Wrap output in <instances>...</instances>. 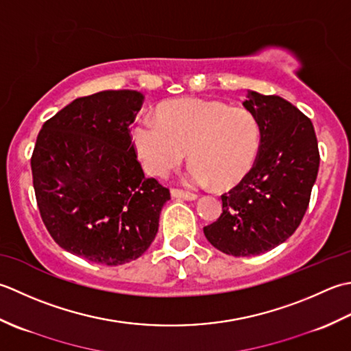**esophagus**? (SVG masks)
<instances>
[{
	"label": "esophagus",
	"instance_id": "obj_1",
	"mask_svg": "<svg viewBox=\"0 0 351 351\" xmlns=\"http://www.w3.org/2000/svg\"><path fill=\"white\" fill-rule=\"evenodd\" d=\"M171 195L174 198H180V199H188V202H194L198 197L195 194H192L189 191H183V189H171Z\"/></svg>",
	"mask_w": 351,
	"mask_h": 351
}]
</instances>
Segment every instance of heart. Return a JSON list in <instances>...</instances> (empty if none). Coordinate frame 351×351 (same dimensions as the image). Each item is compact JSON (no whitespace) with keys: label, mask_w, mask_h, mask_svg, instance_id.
<instances>
[{"label":"heart","mask_w":351,"mask_h":351,"mask_svg":"<svg viewBox=\"0 0 351 351\" xmlns=\"http://www.w3.org/2000/svg\"><path fill=\"white\" fill-rule=\"evenodd\" d=\"M157 121L144 118L133 130V145L148 174L165 177L188 149L189 180L199 186L230 188L253 167L259 149V125L252 113L223 101L178 98L156 109Z\"/></svg>","instance_id":"heart-1"}]
</instances>
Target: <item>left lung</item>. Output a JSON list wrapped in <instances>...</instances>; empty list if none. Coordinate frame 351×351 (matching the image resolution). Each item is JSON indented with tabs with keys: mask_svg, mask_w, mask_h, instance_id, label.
Segmentation results:
<instances>
[{
	"mask_svg": "<svg viewBox=\"0 0 351 351\" xmlns=\"http://www.w3.org/2000/svg\"><path fill=\"white\" fill-rule=\"evenodd\" d=\"M242 106L259 125V153L242 182L221 197V217L203 228L213 247L236 257L269 252L297 230L319 168L315 130L295 106L254 90Z\"/></svg>",
	"mask_w": 351,
	"mask_h": 351,
	"instance_id": "1",
	"label": "left lung"
}]
</instances>
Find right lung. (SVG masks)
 I'll use <instances>...</instances> for the list:
<instances>
[{
    "label": "right lung",
    "mask_w": 351,
    "mask_h": 351,
    "mask_svg": "<svg viewBox=\"0 0 351 351\" xmlns=\"http://www.w3.org/2000/svg\"><path fill=\"white\" fill-rule=\"evenodd\" d=\"M144 97L130 89L77 98L42 125L32 156L42 221L63 250L118 267L152 245L169 191L147 178L130 125Z\"/></svg>",
    "instance_id": "add662e5"
}]
</instances>
